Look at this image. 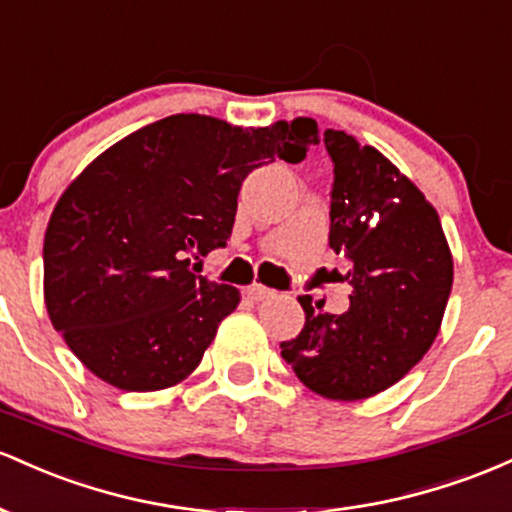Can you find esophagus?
<instances>
[{
	"mask_svg": "<svg viewBox=\"0 0 512 512\" xmlns=\"http://www.w3.org/2000/svg\"><path fill=\"white\" fill-rule=\"evenodd\" d=\"M246 297H251L254 302H266V300H273L275 290H271V287H266V285L254 283V285L246 287Z\"/></svg>",
	"mask_w": 512,
	"mask_h": 512,
	"instance_id": "34e87169",
	"label": "esophagus"
}]
</instances>
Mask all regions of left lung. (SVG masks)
<instances>
[{
    "label": "left lung",
    "instance_id": "8db88e82",
    "mask_svg": "<svg viewBox=\"0 0 512 512\" xmlns=\"http://www.w3.org/2000/svg\"><path fill=\"white\" fill-rule=\"evenodd\" d=\"M324 142L336 174L329 246L348 266L350 307L317 312L300 295L304 326L280 348L314 394L360 401L399 382L433 346L452 254L438 212L380 149L341 130H326Z\"/></svg>",
    "mask_w": 512,
    "mask_h": 512
}]
</instances>
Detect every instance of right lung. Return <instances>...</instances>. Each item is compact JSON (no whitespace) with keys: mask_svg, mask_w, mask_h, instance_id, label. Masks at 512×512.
<instances>
[{"mask_svg":"<svg viewBox=\"0 0 512 512\" xmlns=\"http://www.w3.org/2000/svg\"><path fill=\"white\" fill-rule=\"evenodd\" d=\"M312 118L241 128L179 113L101 152L57 200L43 241V300L55 331L111 387L159 392L200 365L237 287L191 271L225 246L241 181L273 159L300 164Z\"/></svg>","mask_w":512,"mask_h":512,"instance_id":"1","label":"right lung"}]
</instances>
